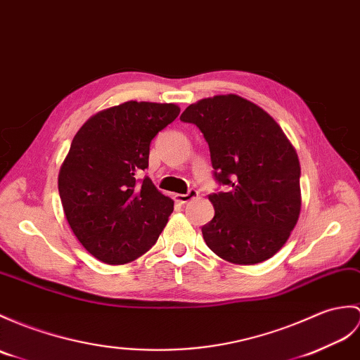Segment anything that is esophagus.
<instances>
[{
  "label": "esophagus",
  "mask_w": 360,
  "mask_h": 360,
  "mask_svg": "<svg viewBox=\"0 0 360 360\" xmlns=\"http://www.w3.org/2000/svg\"><path fill=\"white\" fill-rule=\"evenodd\" d=\"M198 190H195V188H190L188 190V193H186V195H176L174 198H176V200L178 202H181V204H187V202H190V200H193V199H196L198 198Z\"/></svg>",
  "instance_id": "obj_1"
}]
</instances>
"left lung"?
Returning <instances> with one entry per match:
<instances>
[{"instance_id": "8db88e82", "label": "left lung", "mask_w": 360, "mask_h": 360, "mask_svg": "<svg viewBox=\"0 0 360 360\" xmlns=\"http://www.w3.org/2000/svg\"><path fill=\"white\" fill-rule=\"evenodd\" d=\"M181 121L202 131L214 179L225 186L208 196L214 207L213 219L202 227L208 248L239 265L274 256L300 213L297 153L279 124L238 95L200 99Z\"/></svg>"}]
</instances>
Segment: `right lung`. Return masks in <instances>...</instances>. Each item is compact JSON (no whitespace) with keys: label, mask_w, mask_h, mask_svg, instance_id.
Segmentation results:
<instances>
[{"label":"right lung","mask_w":360,"mask_h":360,"mask_svg":"<svg viewBox=\"0 0 360 360\" xmlns=\"http://www.w3.org/2000/svg\"><path fill=\"white\" fill-rule=\"evenodd\" d=\"M179 112L174 104L127 101L91 116L75 135L58 190L75 236L101 262L135 261L167 225L173 200L139 174L150 142Z\"/></svg>","instance_id":"add662e5"}]
</instances>
